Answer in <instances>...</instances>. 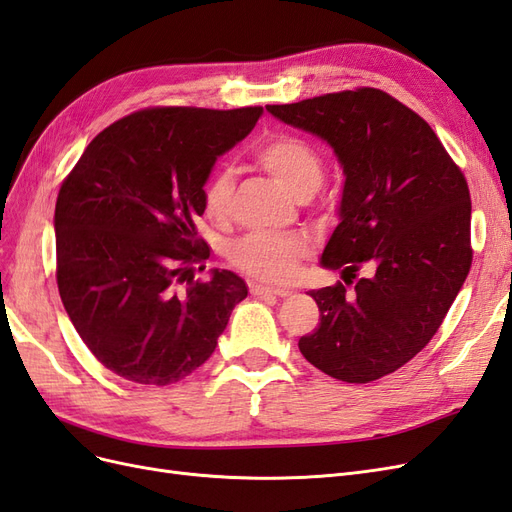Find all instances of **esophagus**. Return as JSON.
<instances>
[{
  "mask_svg": "<svg viewBox=\"0 0 512 512\" xmlns=\"http://www.w3.org/2000/svg\"><path fill=\"white\" fill-rule=\"evenodd\" d=\"M250 290L254 297H290L292 294L290 288H275V286H265V284H252Z\"/></svg>",
  "mask_w": 512,
  "mask_h": 512,
  "instance_id": "obj_1",
  "label": "esophagus"
}]
</instances>
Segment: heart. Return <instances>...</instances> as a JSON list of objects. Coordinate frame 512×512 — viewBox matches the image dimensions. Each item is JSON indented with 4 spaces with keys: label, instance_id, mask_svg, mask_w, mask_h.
<instances>
[{
    "label": "heart",
    "instance_id": "obj_1",
    "mask_svg": "<svg viewBox=\"0 0 512 512\" xmlns=\"http://www.w3.org/2000/svg\"><path fill=\"white\" fill-rule=\"evenodd\" d=\"M256 162L294 198L312 196L324 179V164L314 145L299 136L280 134L260 143ZM232 177L213 175L205 185V211L220 220L232 203ZM307 254V245L299 237H275L267 232H252L230 247V260L247 275L267 282H286Z\"/></svg>",
    "mask_w": 512,
    "mask_h": 512
}]
</instances>
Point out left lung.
<instances>
[{"mask_svg":"<svg viewBox=\"0 0 512 512\" xmlns=\"http://www.w3.org/2000/svg\"><path fill=\"white\" fill-rule=\"evenodd\" d=\"M267 111L327 143L344 173L339 224L320 267L344 275L369 269L352 292L344 284L307 292L320 324L299 339V350L331 378L378 380L429 344L466 282L468 183L429 123L380 89Z\"/></svg>","mask_w":512,"mask_h":512,"instance_id":"8db88e82","label":"left lung"}]
</instances>
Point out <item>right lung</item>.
<instances>
[{
    "mask_svg": "<svg viewBox=\"0 0 512 512\" xmlns=\"http://www.w3.org/2000/svg\"><path fill=\"white\" fill-rule=\"evenodd\" d=\"M262 106L149 108L91 141L55 205L57 286L85 346L113 374L166 386L218 346L247 297L237 273L211 269L196 215L220 156L252 132ZM198 271H205L200 265Z\"/></svg>",
    "mask_w": 512,
    "mask_h": 512,
    "instance_id": "add662e5",
    "label": "right lung"
}]
</instances>
